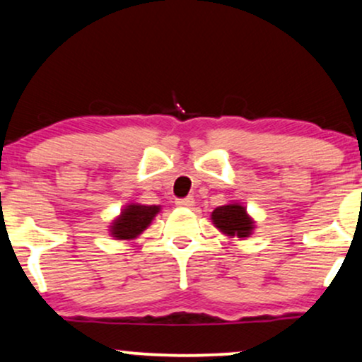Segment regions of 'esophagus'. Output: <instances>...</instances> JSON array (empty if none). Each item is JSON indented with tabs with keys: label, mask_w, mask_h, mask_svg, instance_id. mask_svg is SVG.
I'll use <instances>...</instances> for the list:
<instances>
[{
	"label": "esophagus",
	"mask_w": 362,
	"mask_h": 362,
	"mask_svg": "<svg viewBox=\"0 0 362 362\" xmlns=\"http://www.w3.org/2000/svg\"><path fill=\"white\" fill-rule=\"evenodd\" d=\"M175 204L178 207H192L194 206V199L192 197H184V199H177Z\"/></svg>",
	"instance_id": "34e87169"
}]
</instances>
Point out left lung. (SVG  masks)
I'll return each instance as SVG.
<instances>
[{
    "mask_svg": "<svg viewBox=\"0 0 362 362\" xmlns=\"http://www.w3.org/2000/svg\"><path fill=\"white\" fill-rule=\"evenodd\" d=\"M212 224L229 238H250L255 230V221L247 214L246 207L239 202H229L214 209L211 214Z\"/></svg>",
    "mask_w": 362,
    "mask_h": 362,
    "instance_id": "left-lung-1",
    "label": "left lung"
}]
</instances>
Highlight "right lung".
<instances>
[{"label": "right lung", "instance_id": "1", "mask_svg": "<svg viewBox=\"0 0 362 362\" xmlns=\"http://www.w3.org/2000/svg\"><path fill=\"white\" fill-rule=\"evenodd\" d=\"M160 212V206H143V204H128L121 214L110 226L111 236L117 241L136 239L145 230L155 216Z\"/></svg>", "mask_w": 362, "mask_h": 362}]
</instances>
